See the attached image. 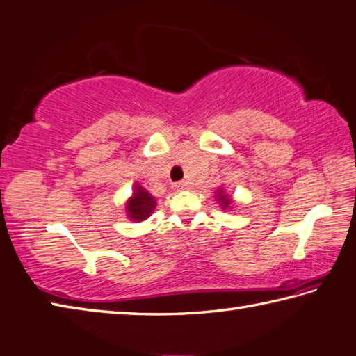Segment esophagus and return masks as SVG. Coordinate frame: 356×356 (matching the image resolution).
I'll return each mask as SVG.
<instances>
[{
    "label": "esophagus",
    "mask_w": 356,
    "mask_h": 356,
    "mask_svg": "<svg viewBox=\"0 0 356 356\" xmlns=\"http://www.w3.org/2000/svg\"><path fill=\"white\" fill-rule=\"evenodd\" d=\"M175 187H177V191H184V189H189L191 183L189 181H179V183L175 184Z\"/></svg>",
    "instance_id": "esophagus-1"
}]
</instances>
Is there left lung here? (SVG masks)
Wrapping results in <instances>:
<instances>
[{
    "mask_svg": "<svg viewBox=\"0 0 356 356\" xmlns=\"http://www.w3.org/2000/svg\"><path fill=\"white\" fill-rule=\"evenodd\" d=\"M218 200L221 201V206H223V209H225V207H227V206L231 204V201L227 200V197H226V195H223V193H220V195H218Z\"/></svg>",
    "mask_w": 356,
    "mask_h": 356,
    "instance_id": "left-lung-1",
    "label": "left lung"
}]
</instances>
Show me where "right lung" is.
<instances>
[{
    "label": "right lung",
    "instance_id": "right-lung-1",
    "mask_svg": "<svg viewBox=\"0 0 356 356\" xmlns=\"http://www.w3.org/2000/svg\"><path fill=\"white\" fill-rule=\"evenodd\" d=\"M155 200L147 192L144 187L139 184L135 186V192H133V197L130 198L129 203H127V212H129V217L131 220H145L150 216L155 209Z\"/></svg>",
    "mask_w": 356,
    "mask_h": 356
}]
</instances>
